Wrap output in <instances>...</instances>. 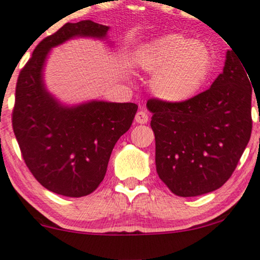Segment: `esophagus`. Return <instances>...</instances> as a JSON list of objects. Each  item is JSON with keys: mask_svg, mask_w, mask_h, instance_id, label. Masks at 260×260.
Returning a JSON list of instances; mask_svg holds the SVG:
<instances>
[{"mask_svg": "<svg viewBox=\"0 0 260 260\" xmlns=\"http://www.w3.org/2000/svg\"><path fill=\"white\" fill-rule=\"evenodd\" d=\"M134 120H136L137 123L145 124V123H147V121H149V116H147L146 111L140 110L136 114V117H134Z\"/></svg>", "mask_w": 260, "mask_h": 260, "instance_id": "obj_1", "label": "esophagus"}]
</instances>
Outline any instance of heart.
Here are the masks:
<instances>
[{
  "instance_id": "heart-1",
  "label": "heart",
  "mask_w": 260,
  "mask_h": 260,
  "mask_svg": "<svg viewBox=\"0 0 260 260\" xmlns=\"http://www.w3.org/2000/svg\"><path fill=\"white\" fill-rule=\"evenodd\" d=\"M140 70L152 74L150 91L168 104H183L198 96L213 68V54L205 43L169 34L145 43L137 52Z\"/></svg>"
}]
</instances>
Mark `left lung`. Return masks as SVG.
I'll list each match as a JSON object with an SVG mask.
<instances>
[{
  "mask_svg": "<svg viewBox=\"0 0 260 260\" xmlns=\"http://www.w3.org/2000/svg\"><path fill=\"white\" fill-rule=\"evenodd\" d=\"M234 50L209 90L183 104L150 100L156 170L174 194L197 197L232 176L252 132V81Z\"/></svg>",
  "mask_w": 260,
  "mask_h": 260,
  "instance_id": "8db88e82",
  "label": "left lung"
}]
</instances>
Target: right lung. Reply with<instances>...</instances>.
<instances>
[{"label": "right lung", "mask_w": 260, "mask_h": 260, "mask_svg": "<svg viewBox=\"0 0 260 260\" xmlns=\"http://www.w3.org/2000/svg\"><path fill=\"white\" fill-rule=\"evenodd\" d=\"M109 28L91 20L67 22L39 43L19 74L13 131L29 172L57 194L79 198L93 192L106 176L115 144L136 116L134 103L92 100L70 106L45 85L44 70L52 48L74 38L110 44Z\"/></svg>", "instance_id": "1"}]
</instances>
